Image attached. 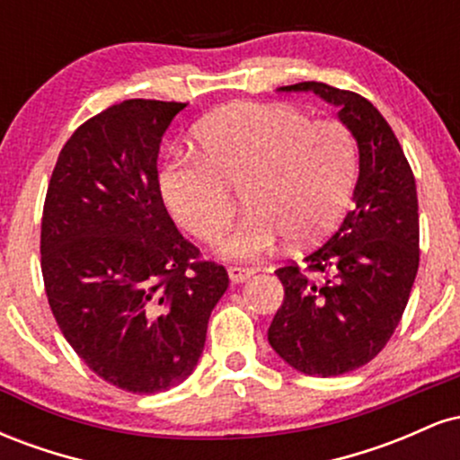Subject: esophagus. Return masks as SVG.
Returning <instances> with one entry per match:
<instances>
[{
	"mask_svg": "<svg viewBox=\"0 0 460 460\" xmlns=\"http://www.w3.org/2000/svg\"><path fill=\"white\" fill-rule=\"evenodd\" d=\"M252 274H255V270H251V268H237V266L229 268L231 283H244L252 277Z\"/></svg>",
	"mask_w": 460,
	"mask_h": 460,
	"instance_id": "esophagus-1",
	"label": "esophagus"
}]
</instances>
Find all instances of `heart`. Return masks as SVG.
<instances>
[{
  "instance_id": "b5f03b06",
  "label": "heart",
  "mask_w": 460,
  "mask_h": 460,
  "mask_svg": "<svg viewBox=\"0 0 460 460\" xmlns=\"http://www.w3.org/2000/svg\"><path fill=\"white\" fill-rule=\"evenodd\" d=\"M194 142L199 155L162 168V199L190 235L214 242L235 214L229 188L244 183L251 212L220 242L225 260H260L283 235L311 244L335 229L350 203L358 149L340 120H311L292 105L234 103L205 116Z\"/></svg>"
}]
</instances>
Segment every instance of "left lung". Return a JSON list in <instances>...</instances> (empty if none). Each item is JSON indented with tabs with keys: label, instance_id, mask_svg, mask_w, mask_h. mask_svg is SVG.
Listing matches in <instances>:
<instances>
[{
	"label": "left lung",
	"instance_id": "8db88e82",
	"mask_svg": "<svg viewBox=\"0 0 460 460\" xmlns=\"http://www.w3.org/2000/svg\"><path fill=\"white\" fill-rule=\"evenodd\" d=\"M335 105L358 146L352 209L303 266L279 268L283 305L268 341L309 376H340L383 350L402 318L420 266L415 177L383 114L361 94L322 82L281 86Z\"/></svg>",
	"mask_w": 460,
	"mask_h": 460
}]
</instances>
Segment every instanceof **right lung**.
Segmentation results:
<instances>
[{"mask_svg":"<svg viewBox=\"0 0 460 460\" xmlns=\"http://www.w3.org/2000/svg\"><path fill=\"white\" fill-rule=\"evenodd\" d=\"M177 102L129 99L66 140L47 188L40 268L62 335L131 394L183 383L229 277L200 261L164 208L157 153Z\"/></svg>","mask_w":460,"mask_h":460,"instance_id":"right-lung-1","label":"right lung"}]
</instances>
